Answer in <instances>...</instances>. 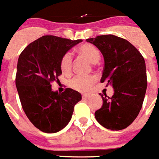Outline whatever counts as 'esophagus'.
Listing matches in <instances>:
<instances>
[{
  "label": "esophagus",
  "mask_w": 159,
  "mask_h": 159,
  "mask_svg": "<svg viewBox=\"0 0 159 159\" xmlns=\"http://www.w3.org/2000/svg\"><path fill=\"white\" fill-rule=\"evenodd\" d=\"M91 97L90 94H83L82 95V98L83 99H87V98H89Z\"/></svg>",
  "instance_id": "34e87169"
}]
</instances>
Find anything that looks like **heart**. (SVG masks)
Here are the masks:
<instances>
[{
	"mask_svg": "<svg viewBox=\"0 0 159 159\" xmlns=\"http://www.w3.org/2000/svg\"><path fill=\"white\" fill-rule=\"evenodd\" d=\"M79 52L85 57H87L88 60L92 63H97L101 58L100 51L93 44H83L79 48ZM60 67L61 71L65 74H68L70 72L72 68V54L70 52L64 53L63 56L61 57L60 61ZM95 81L96 77L93 75H76L70 79L68 82V85L76 91L86 92L93 84Z\"/></svg>",
	"mask_w": 159,
	"mask_h": 159,
	"instance_id": "b5f03b06",
	"label": "heart"
}]
</instances>
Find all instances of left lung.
Here are the masks:
<instances>
[{"instance_id":"8db88e82","label":"left lung","mask_w":159,"mask_h":159,"mask_svg":"<svg viewBox=\"0 0 159 159\" xmlns=\"http://www.w3.org/2000/svg\"><path fill=\"white\" fill-rule=\"evenodd\" d=\"M86 41L94 44L104 57L101 82L114 88L111 98L100 93L103 105L95 112L96 119L107 129H124L142 107L147 88L145 59L130 42L116 35H98Z\"/></svg>"}]
</instances>
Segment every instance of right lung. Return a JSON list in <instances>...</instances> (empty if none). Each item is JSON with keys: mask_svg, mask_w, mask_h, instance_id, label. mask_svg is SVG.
Here are the masks:
<instances>
[{"mask_svg": "<svg viewBox=\"0 0 159 159\" xmlns=\"http://www.w3.org/2000/svg\"><path fill=\"white\" fill-rule=\"evenodd\" d=\"M81 41L44 35L19 55L15 79L19 99L27 117L42 132L55 133L63 129L71 119L75 105L82 98L72 89L61 93L51 89V83L61 74V57Z\"/></svg>", "mask_w": 159, "mask_h": 159, "instance_id": "obj_1", "label": "right lung"}]
</instances>
